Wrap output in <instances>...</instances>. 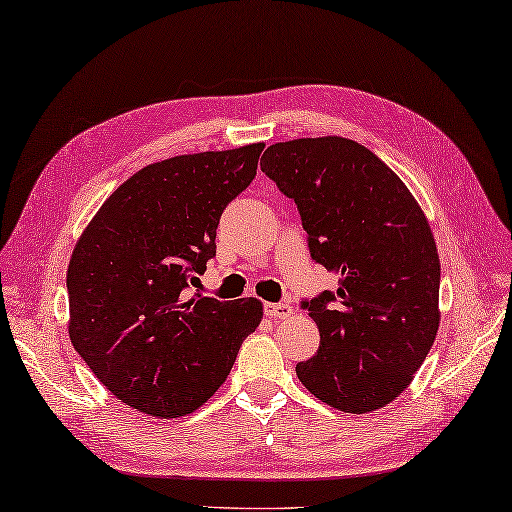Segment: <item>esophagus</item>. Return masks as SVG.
Here are the masks:
<instances>
[{
  "mask_svg": "<svg viewBox=\"0 0 512 512\" xmlns=\"http://www.w3.org/2000/svg\"><path fill=\"white\" fill-rule=\"evenodd\" d=\"M265 315L274 317V320H287V317L293 315V306L285 304V302H267Z\"/></svg>",
  "mask_w": 512,
  "mask_h": 512,
  "instance_id": "1",
  "label": "esophagus"
}]
</instances>
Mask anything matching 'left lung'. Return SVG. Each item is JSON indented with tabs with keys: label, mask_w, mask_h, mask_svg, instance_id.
Instances as JSON below:
<instances>
[{
	"label": "left lung",
	"mask_w": 512,
	"mask_h": 512,
	"mask_svg": "<svg viewBox=\"0 0 512 512\" xmlns=\"http://www.w3.org/2000/svg\"><path fill=\"white\" fill-rule=\"evenodd\" d=\"M263 173L295 201L337 293L302 302L320 348L295 366L315 399L366 414L392 403L434 344L440 258L425 212L366 146L337 135L271 144Z\"/></svg>",
	"instance_id": "1"
}]
</instances>
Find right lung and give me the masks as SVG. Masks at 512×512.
<instances>
[{
    "label": "right lung",
    "mask_w": 512,
    "mask_h": 512,
    "mask_svg": "<svg viewBox=\"0 0 512 512\" xmlns=\"http://www.w3.org/2000/svg\"><path fill=\"white\" fill-rule=\"evenodd\" d=\"M265 144L144 166L102 203L67 267L70 339L133 410L179 418L230 374L263 302L188 298L217 254L227 203L252 184Z\"/></svg>",
    "instance_id": "1"
}]
</instances>
